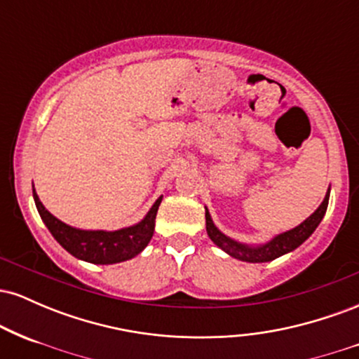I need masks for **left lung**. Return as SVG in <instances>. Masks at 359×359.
<instances>
[{
  "label": "left lung",
  "mask_w": 359,
  "mask_h": 359,
  "mask_svg": "<svg viewBox=\"0 0 359 359\" xmlns=\"http://www.w3.org/2000/svg\"><path fill=\"white\" fill-rule=\"evenodd\" d=\"M327 204H329V192L325 194L323 204L317 208V211L312 214L311 217H307L302 224H299L297 228L290 229V231L278 234V236L273 238L270 243H266V245L263 246H257V248L241 245V243H236L229 240L228 236H224V234H222L219 229L212 224V219L208 211H205V229H208L209 238L214 241V245H217L221 250H224L226 253H229L234 258L243 259V262H250V263L271 262V259L282 257V255L288 253V251L297 248V246L302 245V243L316 231L319 222L323 221L325 211H327Z\"/></svg>",
  "instance_id": "8db88e82"
}]
</instances>
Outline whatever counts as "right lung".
<instances>
[{
	"instance_id": "1",
	"label": "right lung",
	"mask_w": 359,
	"mask_h": 359,
	"mask_svg": "<svg viewBox=\"0 0 359 359\" xmlns=\"http://www.w3.org/2000/svg\"><path fill=\"white\" fill-rule=\"evenodd\" d=\"M34 199L40 217H42L48 231L52 233V236L60 243L62 248L67 250L76 258L96 263V265H111V263L125 262V259L142 253L154 236L156 211L162 203V197H158L145 219L138 222L137 226H131V228L119 229V231H82V229L71 228L65 222L57 219L55 216H52L40 203L35 191Z\"/></svg>"
}]
</instances>
